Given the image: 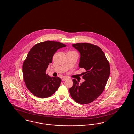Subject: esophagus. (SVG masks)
Masks as SVG:
<instances>
[{
    "label": "esophagus",
    "instance_id": "obj_1",
    "mask_svg": "<svg viewBox=\"0 0 134 134\" xmlns=\"http://www.w3.org/2000/svg\"><path fill=\"white\" fill-rule=\"evenodd\" d=\"M67 79H68V78H67V77H63L62 79V81H65Z\"/></svg>",
    "mask_w": 134,
    "mask_h": 134
}]
</instances>
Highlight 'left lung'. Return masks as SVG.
Returning a JSON list of instances; mask_svg holds the SVG:
<instances>
[{"instance_id": "8db88e82", "label": "left lung", "mask_w": 134, "mask_h": 134, "mask_svg": "<svg viewBox=\"0 0 134 134\" xmlns=\"http://www.w3.org/2000/svg\"><path fill=\"white\" fill-rule=\"evenodd\" d=\"M72 46L80 55L79 67L83 68L85 81L73 79V85L69 89L72 98L76 102L85 104L92 102L102 93L110 74V66L105 54L96 45L89 43H77Z\"/></svg>"}]
</instances>
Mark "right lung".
<instances>
[{"instance_id":"add662e5","label":"right lung","mask_w":134,"mask_h":134,"mask_svg":"<svg viewBox=\"0 0 134 134\" xmlns=\"http://www.w3.org/2000/svg\"><path fill=\"white\" fill-rule=\"evenodd\" d=\"M66 46L60 42L47 41L35 45L29 51L23 65V74L26 87L34 96L48 97L58 89L61 78L50 76L46 72L56 52Z\"/></svg>"}]
</instances>
